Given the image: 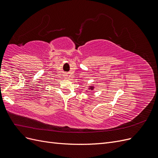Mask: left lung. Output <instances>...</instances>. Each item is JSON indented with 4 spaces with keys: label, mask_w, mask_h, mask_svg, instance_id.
<instances>
[{
    "label": "left lung",
    "mask_w": 158,
    "mask_h": 158,
    "mask_svg": "<svg viewBox=\"0 0 158 158\" xmlns=\"http://www.w3.org/2000/svg\"><path fill=\"white\" fill-rule=\"evenodd\" d=\"M88 89H90V90H93L94 89V86H89Z\"/></svg>",
    "instance_id": "8db88e82"
}]
</instances>
